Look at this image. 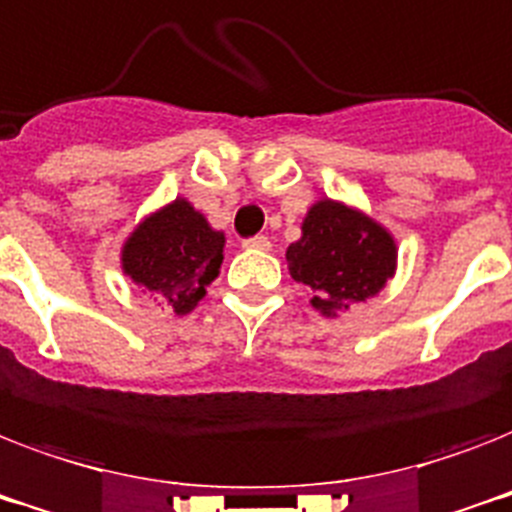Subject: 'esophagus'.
Masks as SVG:
<instances>
[{
    "mask_svg": "<svg viewBox=\"0 0 512 512\" xmlns=\"http://www.w3.org/2000/svg\"><path fill=\"white\" fill-rule=\"evenodd\" d=\"M243 248H248V251H269V248H272V243H269V237L256 235V237H248V240H243Z\"/></svg>",
    "mask_w": 512,
    "mask_h": 512,
    "instance_id": "34e87169",
    "label": "esophagus"
}]
</instances>
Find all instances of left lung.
<instances>
[{"label":"left lung","mask_w":512,"mask_h":512,"mask_svg":"<svg viewBox=\"0 0 512 512\" xmlns=\"http://www.w3.org/2000/svg\"><path fill=\"white\" fill-rule=\"evenodd\" d=\"M285 259L290 277L314 290V309L335 317L386 288L396 269V243L370 216L325 198L309 208L301 240Z\"/></svg>","instance_id":"left-lung-1"}]
</instances>
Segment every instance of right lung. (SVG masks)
Masks as SVG:
<instances>
[{"mask_svg": "<svg viewBox=\"0 0 512 512\" xmlns=\"http://www.w3.org/2000/svg\"><path fill=\"white\" fill-rule=\"evenodd\" d=\"M224 235L208 227L185 198L147 216L121 251V267L137 285L177 314L192 312L219 275Z\"/></svg>", "mask_w": 512, "mask_h": 512, "instance_id": "right-lung-1", "label": "right lung"}]
</instances>
